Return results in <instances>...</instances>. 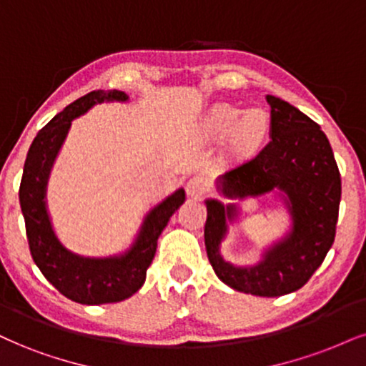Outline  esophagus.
Instances as JSON below:
<instances>
[{
	"label": "esophagus",
	"mask_w": 366,
	"mask_h": 366,
	"mask_svg": "<svg viewBox=\"0 0 366 366\" xmlns=\"http://www.w3.org/2000/svg\"><path fill=\"white\" fill-rule=\"evenodd\" d=\"M209 192H210V183L207 182L205 178H200V176H197V178H192L190 182L187 183L188 197L195 198V200H197V198L205 197Z\"/></svg>",
	"instance_id": "esophagus-1"
}]
</instances>
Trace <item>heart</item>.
<instances>
[{"label":"heart","mask_w":366,"mask_h":366,"mask_svg":"<svg viewBox=\"0 0 366 366\" xmlns=\"http://www.w3.org/2000/svg\"><path fill=\"white\" fill-rule=\"evenodd\" d=\"M268 119L263 110H249L242 115L241 110L231 105H219L210 112L207 129L215 137H225L234 132V146L239 151H251L264 137Z\"/></svg>","instance_id":"b5f03b06"}]
</instances>
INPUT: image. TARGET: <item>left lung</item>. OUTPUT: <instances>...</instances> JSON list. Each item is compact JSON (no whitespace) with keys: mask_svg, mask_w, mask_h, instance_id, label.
Instances as JSON below:
<instances>
[{"mask_svg":"<svg viewBox=\"0 0 366 366\" xmlns=\"http://www.w3.org/2000/svg\"><path fill=\"white\" fill-rule=\"evenodd\" d=\"M272 137L252 159L219 179L225 197H258L277 188L287 195L292 232L252 268H236L219 252L225 214L217 200H207L205 247L217 277L234 290L258 297H280L299 290L322 264L336 236L341 174L331 144L321 127L299 108L268 94Z\"/></svg>","mask_w":366,"mask_h":366,"instance_id":"1","label":"left lung"}]
</instances>
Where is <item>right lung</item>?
I'll use <instances>...</instances> for the list:
<instances>
[{
    "instance_id": "1",
    "label": "right lung",
    "mask_w": 366,
    "mask_h": 366,
    "mask_svg": "<svg viewBox=\"0 0 366 366\" xmlns=\"http://www.w3.org/2000/svg\"><path fill=\"white\" fill-rule=\"evenodd\" d=\"M107 100L125 102L127 94L97 89L67 105L40 129L26 154L18 192L30 254L35 264L62 295L86 305L125 300L142 287L149 264L154 259L157 237L168 225L174 210L184 202V190H178L157 205L146 217L132 249L119 258H81L57 241L44 200L49 171L69 130L71 120L84 114L94 103Z\"/></svg>"
}]
</instances>
